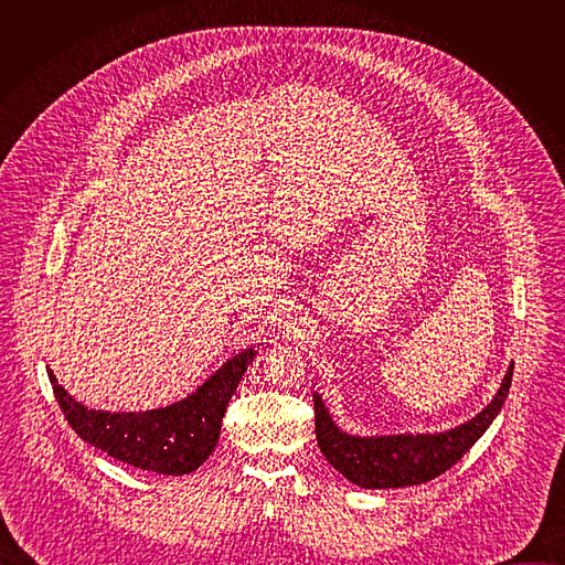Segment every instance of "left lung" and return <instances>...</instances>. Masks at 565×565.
Instances as JSON below:
<instances>
[{"instance_id": "left-lung-1", "label": "left lung", "mask_w": 565, "mask_h": 565, "mask_svg": "<svg viewBox=\"0 0 565 565\" xmlns=\"http://www.w3.org/2000/svg\"><path fill=\"white\" fill-rule=\"evenodd\" d=\"M514 364H510L505 380L490 405L469 423L445 434H405L355 438L335 427L324 409V402L315 393V436L319 451L351 482L369 490H388L423 482L445 473L454 467L471 445L486 434L501 412L512 384Z\"/></svg>"}]
</instances>
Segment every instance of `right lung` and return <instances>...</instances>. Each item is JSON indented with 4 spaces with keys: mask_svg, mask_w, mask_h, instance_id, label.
I'll return each instance as SVG.
<instances>
[{
    "mask_svg": "<svg viewBox=\"0 0 565 565\" xmlns=\"http://www.w3.org/2000/svg\"><path fill=\"white\" fill-rule=\"evenodd\" d=\"M253 358V349L238 353L177 405L138 414L87 409L46 371L57 405L79 438L138 469L181 476L199 469L214 451L227 402Z\"/></svg>",
    "mask_w": 565,
    "mask_h": 565,
    "instance_id": "right-lung-1",
    "label": "right lung"
}]
</instances>
